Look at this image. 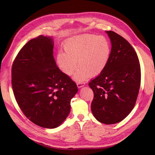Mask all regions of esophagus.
<instances>
[{
  "mask_svg": "<svg viewBox=\"0 0 155 155\" xmlns=\"http://www.w3.org/2000/svg\"><path fill=\"white\" fill-rule=\"evenodd\" d=\"M85 84L84 82H78V83H77V84L78 88L82 87L85 86Z\"/></svg>",
  "mask_w": 155,
  "mask_h": 155,
  "instance_id": "34e87169",
  "label": "esophagus"
}]
</instances>
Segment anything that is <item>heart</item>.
<instances>
[{"label":"heart","instance_id":"b5f03b06","mask_svg":"<svg viewBox=\"0 0 155 155\" xmlns=\"http://www.w3.org/2000/svg\"><path fill=\"white\" fill-rule=\"evenodd\" d=\"M65 53L57 54L56 61L60 69L70 76L78 66L73 79L82 82L89 77L99 75L109 62L111 45L103 36L84 34L67 39L64 43ZM78 63H77L76 62Z\"/></svg>","mask_w":155,"mask_h":155}]
</instances>
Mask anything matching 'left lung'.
I'll return each instance as SVG.
<instances>
[{
  "instance_id": "obj_1",
  "label": "left lung",
  "mask_w": 155,
  "mask_h": 155,
  "mask_svg": "<svg viewBox=\"0 0 155 155\" xmlns=\"http://www.w3.org/2000/svg\"><path fill=\"white\" fill-rule=\"evenodd\" d=\"M112 47L109 62L89 83L94 92L91 110L100 123L113 124L125 119L135 105L141 83L140 64L132 46L123 37L106 31Z\"/></svg>"
}]
</instances>
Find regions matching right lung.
<instances>
[{"instance_id": "right-lung-1", "label": "right lung", "mask_w": 155, "mask_h": 155, "mask_svg": "<svg viewBox=\"0 0 155 155\" xmlns=\"http://www.w3.org/2000/svg\"><path fill=\"white\" fill-rule=\"evenodd\" d=\"M53 46L51 36L29 40L12 67V86L20 109L32 123L49 129L66 119L78 92L76 84L57 67Z\"/></svg>"}]
</instances>
